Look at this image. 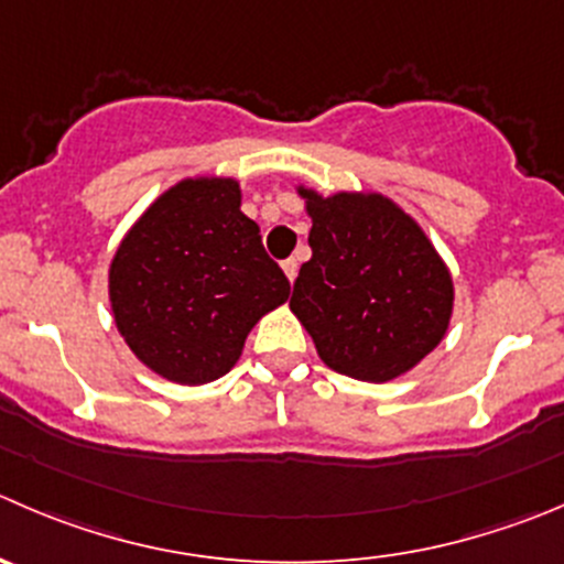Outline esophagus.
<instances>
[{"label":"esophagus","mask_w":564,"mask_h":564,"mask_svg":"<svg viewBox=\"0 0 564 564\" xmlns=\"http://www.w3.org/2000/svg\"><path fill=\"white\" fill-rule=\"evenodd\" d=\"M297 270H300L297 259H286V261H283V272H286V278L292 283H294V278H297Z\"/></svg>","instance_id":"obj_1"}]
</instances>
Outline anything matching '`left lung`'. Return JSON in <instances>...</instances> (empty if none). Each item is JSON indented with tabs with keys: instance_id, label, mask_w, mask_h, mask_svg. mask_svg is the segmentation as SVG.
Segmentation results:
<instances>
[{
	"instance_id": "1",
	"label": "left lung",
	"mask_w": 564,
	"mask_h": 564,
	"mask_svg": "<svg viewBox=\"0 0 564 564\" xmlns=\"http://www.w3.org/2000/svg\"><path fill=\"white\" fill-rule=\"evenodd\" d=\"M300 195L314 226L289 305L319 358L366 382L413 369L452 316V278L430 239L382 195Z\"/></svg>"
}]
</instances>
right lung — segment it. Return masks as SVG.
Segmentation results:
<instances>
[{"label":"right lung","instance_id":"1","mask_svg":"<svg viewBox=\"0 0 564 564\" xmlns=\"http://www.w3.org/2000/svg\"><path fill=\"white\" fill-rule=\"evenodd\" d=\"M289 278L239 212V184L195 178L162 195L109 267L115 325L156 375L184 386L217 380L250 327L286 303Z\"/></svg>","mask_w":564,"mask_h":564}]
</instances>
